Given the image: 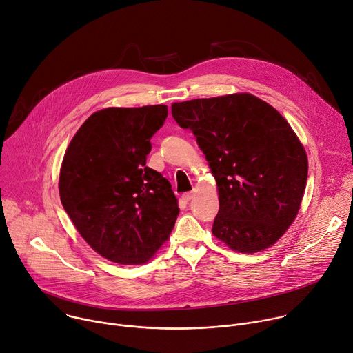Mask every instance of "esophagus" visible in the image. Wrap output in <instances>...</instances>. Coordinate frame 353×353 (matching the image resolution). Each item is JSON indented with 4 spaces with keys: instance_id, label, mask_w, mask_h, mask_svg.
Masks as SVG:
<instances>
[{
    "instance_id": "34e87169",
    "label": "esophagus",
    "mask_w": 353,
    "mask_h": 353,
    "mask_svg": "<svg viewBox=\"0 0 353 353\" xmlns=\"http://www.w3.org/2000/svg\"><path fill=\"white\" fill-rule=\"evenodd\" d=\"M181 198H183L184 202H188V201H191L194 198V192H185V194L181 195Z\"/></svg>"
}]
</instances>
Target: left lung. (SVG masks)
<instances>
[{
  "label": "left lung",
  "instance_id": "8db88e82",
  "mask_svg": "<svg viewBox=\"0 0 353 353\" xmlns=\"http://www.w3.org/2000/svg\"><path fill=\"white\" fill-rule=\"evenodd\" d=\"M196 137L219 191L212 232L234 251L273 245L298 214L307 179L305 148L284 117L247 92L172 105Z\"/></svg>",
  "mask_w": 353,
  "mask_h": 353
}]
</instances>
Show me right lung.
<instances>
[{"label":"right lung","instance_id":"add662e5","mask_svg":"<svg viewBox=\"0 0 353 353\" xmlns=\"http://www.w3.org/2000/svg\"><path fill=\"white\" fill-rule=\"evenodd\" d=\"M166 117V105L98 110L65 152L62 206L87 244L110 262L145 263L174 227L180 209L172 185L145 165Z\"/></svg>","mask_w":353,"mask_h":353}]
</instances>
